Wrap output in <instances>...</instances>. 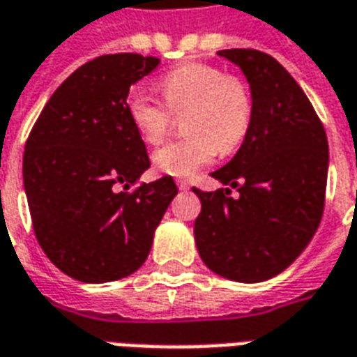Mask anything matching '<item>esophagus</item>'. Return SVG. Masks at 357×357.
Returning a JSON list of instances; mask_svg holds the SVG:
<instances>
[{"mask_svg":"<svg viewBox=\"0 0 357 357\" xmlns=\"http://www.w3.org/2000/svg\"><path fill=\"white\" fill-rule=\"evenodd\" d=\"M176 183H178L179 191H189V189H191V185H189V181H185V179H178Z\"/></svg>","mask_w":357,"mask_h":357,"instance_id":"1","label":"esophagus"}]
</instances>
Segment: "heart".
I'll return each instance as SVG.
<instances>
[{
  "label": "heart",
  "instance_id": "obj_1",
  "mask_svg": "<svg viewBox=\"0 0 357 357\" xmlns=\"http://www.w3.org/2000/svg\"><path fill=\"white\" fill-rule=\"evenodd\" d=\"M174 114L187 112L183 139L170 141L153 153L158 172L174 178H193L220 153H231L247 137L252 122L248 88L218 66L189 63L174 68L158 82ZM128 116L149 145H156L170 128L172 114L143 89L128 97Z\"/></svg>",
  "mask_w": 357,
  "mask_h": 357
}]
</instances>
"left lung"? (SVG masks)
<instances>
[{
    "mask_svg": "<svg viewBox=\"0 0 357 357\" xmlns=\"http://www.w3.org/2000/svg\"><path fill=\"white\" fill-rule=\"evenodd\" d=\"M252 97V122L229 162L212 178L237 188L206 193L195 243L206 268L237 283H262L298 258L319 227L329 170L323 124L296 80L268 53L224 50Z\"/></svg>",
    "mask_w": 357,
    "mask_h": 357,
    "instance_id": "obj_1",
    "label": "left lung"
}]
</instances>
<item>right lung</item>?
<instances>
[{
	"instance_id": "1",
	"label": "right lung",
	"mask_w": 357,
	"mask_h": 357,
	"mask_svg": "<svg viewBox=\"0 0 357 357\" xmlns=\"http://www.w3.org/2000/svg\"><path fill=\"white\" fill-rule=\"evenodd\" d=\"M158 63L118 53L82 65L51 95L26 141L22 179L38 243L82 283L137 271L178 195L170 176L133 193L120 189H130L151 166L126 99Z\"/></svg>"
}]
</instances>
